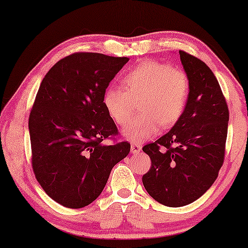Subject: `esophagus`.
Segmentation results:
<instances>
[{"mask_svg":"<svg viewBox=\"0 0 248 248\" xmlns=\"http://www.w3.org/2000/svg\"><path fill=\"white\" fill-rule=\"evenodd\" d=\"M141 149H142L141 143H138V142H133V143L131 144V151L133 152V154H139V152L141 151Z\"/></svg>","mask_w":248,"mask_h":248,"instance_id":"obj_1","label":"esophagus"}]
</instances>
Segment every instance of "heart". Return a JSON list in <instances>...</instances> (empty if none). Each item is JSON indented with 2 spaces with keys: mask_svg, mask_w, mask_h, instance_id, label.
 <instances>
[{
  "mask_svg": "<svg viewBox=\"0 0 248 248\" xmlns=\"http://www.w3.org/2000/svg\"><path fill=\"white\" fill-rule=\"evenodd\" d=\"M124 89L108 87L103 94L107 114L118 125H126L139 100L141 111L123 134L132 141H144L157 134L159 125L169 128L184 113L189 94L187 74L158 61H143L123 77Z\"/></svg>",
  "mask_w": 248,
  "mask_h": 248,
  "instance_id": "obj_1",
  "label": "heart"
}]
</instances>
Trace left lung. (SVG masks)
I'll return each mask as SVG.
<instances>
[{
	"label": "left lung",
	"mask_w": 248,
	"mask_h": 248,
	"mask_svg": "<svg viewBox=\"0 0 248 248\" xmlns=\"http://www.w3.org/2000/svg\"><path fill=\"white\" fill-rule=\"evenodd\" d=\"M189 80L182 117L170 131L142 150L151 168L142 177L149 195L178 208L204 194L218 177L225 159L229 110L218 80L204 62L179 50Z\"/></svg>",
	"instance_id": "left-lung-1"
}]
</instances>
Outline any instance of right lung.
I'll return each mask as SVG.
<instances>
[{
  "label": "right lung",
  "mask_w": 248,
  "mask_h": 248,
  "mask_svg": "<svg viewBox=\"0 0 248 248\" xmlns=\"http://www.w3.org/2000/svg\"><path fill=\"white\" fill-rule=\"evenodd\" d=\"M127 57L73 53L44 78L29 115L31 165L46 194L80 209L93 202L111 169L128 155L127 141L104 144L118 134L103 94Z\"/></svg>",
  "instance_id": "right-lung-1"
}]
</instances>
